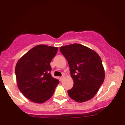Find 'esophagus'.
Segmentation results:
<instances>
[{
  "label": "esophagus",
  "mask_w": 125,
  "mask_h": 125,
  "mask_svg": "<svg viewBox=\"0 0 125 125\" xmlns=\"http://www.w3.org/2000/svg\"><path fill=\"white\" fill-rule=\"evenodd\" d=\"M64 78V76H62L60 77V80H61V81H62Z\"/></svg>",
  "instance_id": "34e87169"
}]
</instances>
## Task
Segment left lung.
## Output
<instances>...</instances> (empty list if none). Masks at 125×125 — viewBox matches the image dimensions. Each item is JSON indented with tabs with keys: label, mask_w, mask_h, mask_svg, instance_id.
<instances>
[{
	"label": "left lung",
	"mask_w": 125,
	"mask_h": 125,
	"mask_svg": "<svg viewBox=\"0 0 125 125\" xmlns=\"http://www.w3.org/2000/svg\"><path fill=\"white\" fill-rule=\"evenodd\" d=\"M70 67L73 86L67 91L77 102H84L97 94L104 83L105 72L100 57L96 52L81 44L60 48Z\"/></svg>",
	"instance_id": "left-lung-1"
}]
</instances>
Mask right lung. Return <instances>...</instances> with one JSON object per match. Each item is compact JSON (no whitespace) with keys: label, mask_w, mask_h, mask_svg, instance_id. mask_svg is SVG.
Listing matches in <instances>:
<instances>
[{"label":"right lung","mask_w":125,"mask_h":125,"mask_svg":"<svg viewBox=\"0 0 125 125\" xmlns=\"http://www.w3.org/2000/svg\"><path fill=\"white\" fill-rule=\"evenodd\" d=\"M57 47L39 44L19 59L15 67L17 85L27 99L42 104L52 96L59 80L51 76V62Z\"/></svg>","instance_id":"1"}]
</instances>
